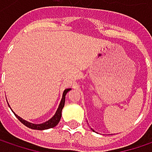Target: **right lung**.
<instances>
[{
	"label": "right lung",
	"instance_id": "1",
	"mask_svg": "<svg viewBox=\"0 0 152 152\" xmlns=\"http://www.w3.org/2000/svg\"><path fill=\"white\" fill-rule=\"evenodd\" d=\"M71 89H66L64 91H63V94H62V98H61V103L59 105V107L55 113V114L48 121H46V122H43L41 124H34V123H31L29 121H24L23 119H22L21 117H19L18 115H16L15 113V115L16 116V118L23 124L25 125L26 127L31 129H38V130H44V129H52L53 127H55L61 118V111H62V108L64 107V104H65V97H66V94L68 93V91H69Z\"/></svg>",
	"mask_w": 152,
	"mask_h": 152
}]
</instances>
